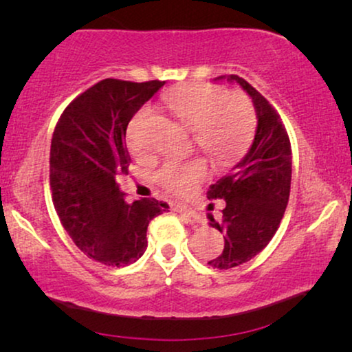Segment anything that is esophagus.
<instances>
[{"instance_id":"34e87169","label":"esophagus","mask_w":352,"mask_h":352,"mask_svg":"<svg viewBox=\"0 0 352 352\" xmlns=\"http://www.w3.org/2000/svg\"><path fill=\"white\" fill-rule=\"evenodd\" d=\"M177 213H181V214H184V216H187V218H189L192 223H195V224H200L201 221H200V216H199V213H197L195 210H192V208H189V206H184V205H176V208H175Z\"/></svg>"}]
</instances>
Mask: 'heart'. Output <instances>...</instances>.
Segmentation results:
<instances>
[{
    "instance_id": "obj_1",
    "label": "heart",
    "mask_w": 352,
    "mask_h": 352,
    "mask_svg": "<svg viewBox=\"0 0 352 352\" xmlns=\"http://www.w3.org/2000/svg\"><path fill=\"white\" fill-rule=\"evenodd\" d=\"M165 104L173 117L182 126L190 129L197 146L216 162H228L237 157L252 139L253 107L247 96L237 91L224 93L213 85H189L166 96ZM147 117L148 110H141L128 126V147L139 158L148 155L139 138V129ZM206 170L208 168L204 158L187 162L168 160L160 166L155 177L166 190L184 194L206 175Z\"/></svg>"
}]
</instances>
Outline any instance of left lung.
I'll use <instances>...</instances> for the list:
<instances>
[{"mask_svg":"<svg viewBox=\"0 0 352 352\" xmlns=\"http://www.w3.org/2000/svg\"><path fill=\"white\" fill-rule=\"evenodd\" d=\"M239 83L252 98L258 124L247 153L210 187L208 199H224L223 219L208 214L211 228L224 234V250L208 264L230 269L256 256L277 232L292 184V146L280 117L266 98L237 75L218 76Z\"/></svg>","mask_w":352,"mask_h":352,"instance_id":"obj_1","label":"left lung"}]
</instances>
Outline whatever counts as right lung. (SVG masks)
<instances>
[{"label":"right lung","instance_id":"add662e5","mask_svg":"<svg viewBox=\"0 0 352 352\" xmlns=\"http://www.w3.org/2000/svg\"><path fill=\"white\" fill-rule=\"evenodd\" d=\"M165 81H99L60 115L51 141L52 201L67 234L86 256L107 266L138 261L147 228L170 208L155 199L124 201L117 177L131 163L126 128Z\"/></svg>","mask_w":352,"mask_h":352}]
</instances>
